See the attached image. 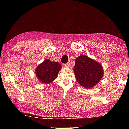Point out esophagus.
I'll return each mask as SVG.
<instances>
[{"label":"esophagus","instance_id":"esophagus-1","mask_svg":"<svg viewBox=\"0 0 129 129\" xmlns=\"http://www.w3.org/2000/svg\"><path fill=\"white\" fill-rule=\"evenodd\" d=\"M69 65H70V62H68L66 63V64H64V67L68 68V67H69Z\"/></svg>","mask_w":129,"mask_h":129}]
</instances>
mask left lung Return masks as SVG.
I'll return each mask as SVG.
<instances>
[{"label":"left lung","instance_id":"left-lung-1","mask_svg":"<svg viewBox=\"0 0 129 129\" xmlns=\"http://www.w3.org/2000/svg\"><path fill=\"white\" fill-rule=\"evenodd\" d=\"M74 72L79 84L87 89L94 87L104 74L101 65L86 55H80L76 59Z\"/></svg>","mask_w":129,"mask_h":129}]
</instances>
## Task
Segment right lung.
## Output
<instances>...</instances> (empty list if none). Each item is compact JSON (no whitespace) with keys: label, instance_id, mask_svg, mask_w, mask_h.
Wrapping results in <instances>:
<instances>
[{"label":"right lung","instance_id":"1","mask_svg":"<svg viewBox=\"0 0 129 129\" xmlns=\"http://www.w3.org/2000/svg\"><path fill=\"white\" fill-rule=\"evenodd\" d=\"M61 66L57 62L46 59L37 68L35 73L39 80L44 84L50 83L57 77Z\"/></svg>","mask_w":129,"mask_h":129}]
</instances>
